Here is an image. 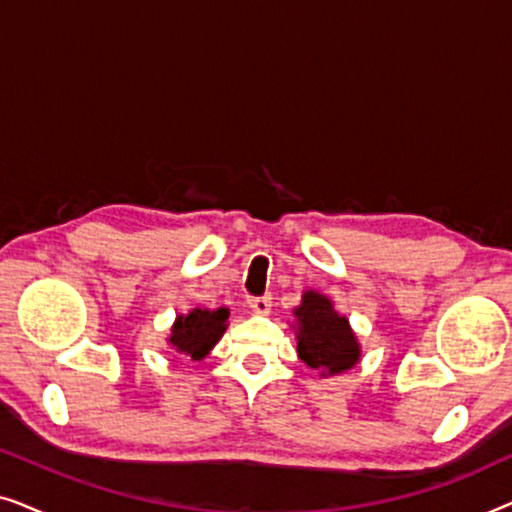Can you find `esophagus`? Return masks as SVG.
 <instances>
[{
  "mask_svg": "<svg viewBox=\"0 0 512 512\" xmlns=\"http://www.w3.org/2000/svg\"><path fill=\"white\" fill-rule=\"evenodd\" d=\"M249 307L254 310L256 314H270L272 310V298L270 296H256L249 300Z\"/></svg>",
  "mask_w": 512,
  "mask_h": 512,
  "instance_id": "34e87169",
  "label": "esophagus"
}]
</instances>
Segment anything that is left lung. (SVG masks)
<instances>
[{
    "label": "left lung",
    "instance_id": "left-lung-1",
    "mask_svg": "<svg viewBox=\"0 0 512 512\" xmlns=\"http://www.w3.org/2000/svg\"><path fill=\"white\" fill-rule=\"evenodd\" d=\"M296 317L298 356L307 366L340 373L359 361V345H356L354 333L349 331L347 319L333 310L331 300L307 291Z\"/></svg>",
    "mask_w": 512,
    "mask_h": 512
}]
</instances>
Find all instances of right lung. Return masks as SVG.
<instances>
[{
    "label": "right lung",
    "mask_w": 512,
    "mask_h": 512,
    "mask_svg": "<svg viewBox=\"0 0 512 512\" xmlns=\"http://www.w3.org/2000/svg\"><path fill=\"white\" fill-rule=\"evenodd\" d=\"M228 310L219 307V310H193L186 317H179L177 324L172 326L170 342L174 352L181 356H191L193 361L205 359L219 338L226 331Z\"/></svg>",
    "instance_id": "right-lung-1"
}]
</instances>
